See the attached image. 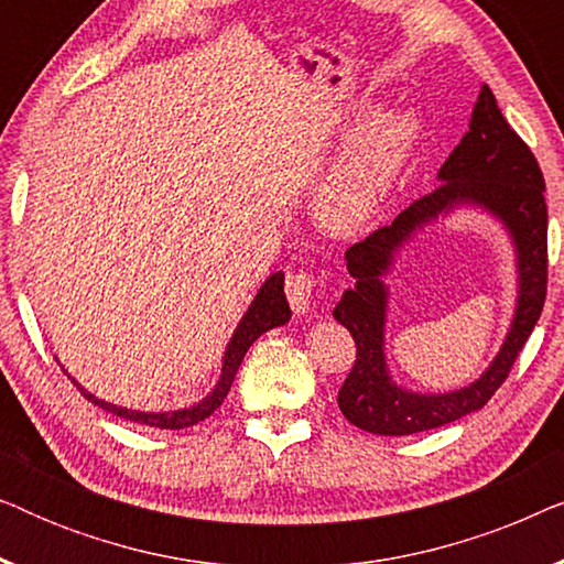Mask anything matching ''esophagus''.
<instances>
[{
    "mask_svg": "<svg viewBox=\"0 0 564 564\" xmlns=\"http://www.w3.org/2000/svg\"><path fill=\"white\" fill-rule=\"evenodd\" d=\"M313 288H315L313 274L303 272V269H300V272H290L288 280H284V292H288L292 311H295L297 315H305L307 311H311Z\"/></svg>",
    "mask_w": 564,
    "mask_h": 564,
    "instance_id": "obj_1",
    "label": "esophagus"
}]
</instances>
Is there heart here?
Masks as SVG:
<instances>
[{
	"label": "heart",
	"instance_id": "obj_1",
	"mask_svg": "<svg viewBox=\"0 0 564 564\" xmlns=\"http://www.w3.org/2000/svg\"><path fill=\"white\" fill-rule=\"evenodd\" d=\"M419 135L421 120L413 110H390L369 122L315 195L321 226L338 236L357 234L395 187Z\"/></svg>",
	"mask_w": 564,
	"mask_h": 564
}]
</instances>
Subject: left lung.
Listing matches in <instances>:
<instances>
[{
    "label": "left lung",
    "mask_w": 564,
    "mask_h": 564,
    "mask_svg": "<svg viewBox=\"0 0 564 564\" xmlns=\"http://www.w3.org/2000/svg\"><path fill=\"white\" fill-rule=\"evenodd\" d=\"M459 204L488 209L512 234L520 269V300L499 357L480 381L444 397H423L398 389L383 361V315L387 289L381 276L415 229ZM354 288L334 307V318L357 344V359L341 390L338 408L354 426L382 436H408L452 423L480 411L506 382L516 357L534 330L546 297V203L544 176L534 153L508 126L482 84L469 130L438 169L434 192L415 199L390 226L377 228L346 251Z\"/></svg>",
    "instance_id": "obj_1"
}]
</instances>
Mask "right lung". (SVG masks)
I'll return each instance as SVG.
<instances>
[{
  "label": "right lung",
  "mask_w": 564,
  "mask_h": 564,
  "mask_svg": "<svg viewBox=\"0 0 564 564\" xmlns=\"http://www.w3.org/2000/svg\"><path fill=\"white\" fill-rule=\"evenodd\" d=\"M290 315H292L290 303H288V297H284V274L276 272L269 276L264 284H261V290L257 292V297H253L249 311H246L241 323H238V328L234 330V338H230L226 357H223V372H220L218 384H215V390L207 398L199 400L197 405L182 408V411H172V413L130 411V408H118V405L105 403V400L95 398L91 392L84 390L79 382H74V384L79 388L84 398L102 408V411L120 415V419H126V421H133V423H138V426H153V429H169V431L189 429V426H195V423L205 421L210 413L218 411L220 403L228 395L230 384H234V380H236V372H238V367H241L249 346L257 341L261 334H267L269 328L284 326V323L290 321Z\"/></svg>",
  "instance_id": "add662e5"
}]
</instances>
